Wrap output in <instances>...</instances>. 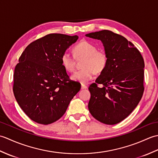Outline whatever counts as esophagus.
<instances>
[{
  "instance_id": "esophagus-1",
  "label": "esophagus",
  "mask_w": 158,
  "mask_h": 158,
  "mask_svg": "<svg viewBox=\"0 0 158 158\" xmlns=\"http://www.w3.org/2000/svg\"><path fill=\"white\" fill-rule=\"evenodd\" d=\"M87 88H88V87H87V85H85V84H83V83H82V84H81V89H87Z\"/></svg>"
}]
</instances>
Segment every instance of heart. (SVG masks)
<instances>
[{
    "label": "heart",
    "mask_w": 158,
    "mask_h": 158,
    "mask_svg": "<svg viewBox=\"0 0 158 158\" xmlns=\"http://www.w3.org/2000/svg\"><path fill=\"white\" fill-rule=\"evenodd\" d=\"M74 56L77 59L85 58L82 64L83 69L74 73L71 79L82 83H88L94 77L96 73L102 72L106 68L108 58L106 53L97 50L95 45L87 41L79 42L73 48ZM61 64L68 72L75 69V61L74 57L68 52H64L61 56Z\"/></svg>",
    "instance_id": "b5f03b06"
}]
</instances>
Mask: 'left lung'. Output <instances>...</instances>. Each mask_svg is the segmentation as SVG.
Returning <instances> with one entry per match:
<instances>
[{"instance_id":"1","label":"left lung","mask_w":158,"mask_h":158,"mask_svg":"<svg viewBox=\"0 0 158 158\" xmlns=\"http://www.w3.org/2000/svg\"><path fill=\"white\" fill-rule=\"evenodd\" d=\"M85 36L100 40L108 58L105 70L89 87L88 109L96 119L114 125L126 119L142 98L144 60L132 43L112 31L104 30Z\"/></svg>"}]
</instances>
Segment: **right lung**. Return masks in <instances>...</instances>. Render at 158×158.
I'll return each instance as SVG.
<instances>
[{
    "mask_svg": "<svg viewBox=\"0 0 158 158\" xmlns=\"http://www.w3.org/2000/svg\"><path fill=\"white\" fill-rule=\"evenodd\" d=\"M79 36L49 34L29 44L13 75V94L23 111L34 122L48 125L65 113L81 84L69 79L61 56Z\"/></svg>",
    "mask_w": 158,
    "mask_h": 158,
    "instance_id": "obj_1",
    "label": "right lung"
}]
</instances>
